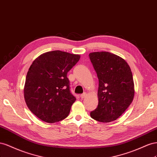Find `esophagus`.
Returning <instances> with one entry per match:
<instances>
[{"label":"esophagus","mask_w":157,"mask_h":157,"mask_svg":"<svg viewBox=\"0 0 157 157\" xmlns=\"http://www.w3.org/2000/svg\"><path fill=\"white\" fill-rule=\"evenodd\" d=\"M86 96V93H83V94H82L81 95H80V97H81L82 98H83Z\"/></svg>","instance_id":"1"}]
</instances>
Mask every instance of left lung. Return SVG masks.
<instances>
[{
    "label": "left lung",
    "instance_id": "left-lung-1",
    "mask_svg": "<svg viewBox=\"0 0 157 157\" xmlns=\"http://www.w3.org/2000/svg\"><path fill=\"white\" fill-rule=\"evenodd\" d=\"M98 79L97 108L91 117L100 122L118 118L130 105L134 83L130 67L122 58L109 52L89 55Z\"/></svg>",
    "mask_w": 157,
    "mask_h": 157
}]
</instances>
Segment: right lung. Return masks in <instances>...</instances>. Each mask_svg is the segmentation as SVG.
Instances as JSON below:
<instances>
[{
  "mask_svg": "<svg viewBox=\"0 0 157 157\" xmlns=\"http://www.w3.org/2000/svg\"><path fill=\"white\" fill-rule=\"evenodd\" d=\"M79 59V55L53 51L38 56L29 67L25 101L31 113L42 121L55 123L68 116L76 98L70 92L67 74Z\"/></svg>",
  "mask_w": 157,
  "mask_h": 157,
  "instance_id": "add662e5",
  "label": "right lung"
}]
</instances>
